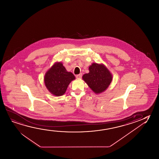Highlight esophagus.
I'll return each instance as SVG.
<instances>
[{
    "label": "esophagus",
    "mask_w": 159,
    "mask_h": 159,
    "mask_svg": "<svg viewBox=\"0 0 159 159\" xmlns=\"http://www.w3.org/2000/svg\"><path fill=\"white\" fill-rule=\"evenodd\" d=\"M81 77H82V74H79L76 75V78L78 79L81 78Z\"/></svg>",
    "instance_id": "1"
}]
</instances>
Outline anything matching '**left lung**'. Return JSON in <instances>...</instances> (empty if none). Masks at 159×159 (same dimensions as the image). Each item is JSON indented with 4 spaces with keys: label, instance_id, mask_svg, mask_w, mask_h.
I'll return each instance as SVG.
<instances>
[{
    "label": "left lung",
    "instance_id": "1",
    "mask_svg": "<svg viewBox=\"0 0 159 159\" xmlns=\"http://www.w3.org/2000/svg\"><path fill=\"white\" fill-rule=\"evenodd\" d=\"M89 73L82 78L96 94L107 90L112 81V74L103 64L93 63L89 67Z\"/></svg>",
    "mask_w": 159,
    "mask_h": 159
}]
</instances>
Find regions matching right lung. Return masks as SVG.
I'll return each mask as SVG.
<instances>
[{"label": "right lung", "mask_w": 159, "mask_h": 159, "mask_svg": "<svg viewBox=\"0 0 159 159\" xmlns=\"http://www.w3.org/2000/svg\"><path fill=\"white\" fill-rule=\"evenodd\" d=\"M75 76L66 70L61 61H57L47 71L44 83L47 90L56 96L63 95Z\"/></svg>", "instance_id": "right-lung-1"}]
</instances>
